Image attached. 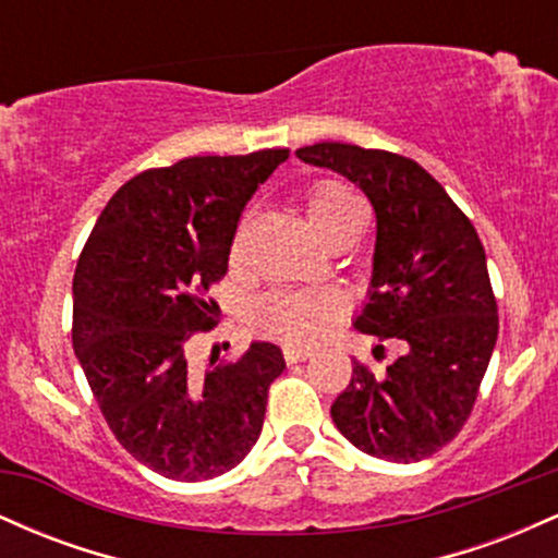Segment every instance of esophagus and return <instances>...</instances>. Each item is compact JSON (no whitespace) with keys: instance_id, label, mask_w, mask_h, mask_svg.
<instances>
[{"instance_id":"esophagus-1","label":"esophagus","mask_w":558,"mask_h":558,"mask_svg":"<svg viewBox=\"0 0 558 558\" xmlns=\"http://www.w3.org/2000/svg\"><path fill=\"white\" fill-rule=\"evenodd\" d=\"M312 354H315V351H312L310 345H296V343H286L283 345V356H286L288 364H296V362L310 360Z\"/></svg>"}]
</instances>
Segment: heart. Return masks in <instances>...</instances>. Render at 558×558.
Masks as SVG:
<instances>
[{
    "mask_svg": "<svg viewBox=\"0 0 558 558\" xmlns=\"http://www.w3.org/2000/svg\"><path fill=\"white\" fill-rule=\"evenodd\" d=\"M306 215L328 241L341 239L362 226V202L349 185L317 181L306 191ZM345 312V296L338 288H293L259 299L257 323L286 341H317Z\"/></svg>",
    "mask_w": 558,
    "mask_h": 558,
    "instance_id": "b5f03b06",
    "label": "heart"
}]
</instances>
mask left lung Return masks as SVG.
I'll return each mask as SVG.
<instances>
[{
	"label": "left lung",
	"mask_w": 558,
	"mask_h": 558,
	"mask_svg": "<svg viewBox=\"0 0 558 558\" xmlns=\"http://www.w3.org/2000/svg\"><path fill=\"white\" fill-rule=\"evenodd\" d=\"M296 157L349 178L373 204V280L354 328L403 349L380 375L354 362L330 417L369 457L403 464L433 457L470 417L498 338L477 230L414 159L336 141Z\"/></svg>",
	"instance_id": "1"
}]
</instances>
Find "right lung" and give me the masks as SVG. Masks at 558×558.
<instances>
[{
    "label": "right lung",
    "mask_w": 558,
    "mask_h": 558,
    "mask_svg": "<svg viewBox=\"0 0 558 558\" xmlns=\"http://www.w3.org/2000/svg\"><path fill=\"white\" fill-rule=\"evenodd\" d=\"M288 159L189 157L120 185L73 278V349L107 425L131 457L168 480H213L243 462L265 422L283 351L254 341L198 373L196 332L217 325L209 286L228 272L239 217Z\"/></svg>",
    "instance_id": "obj_1"
}]
</instances>
